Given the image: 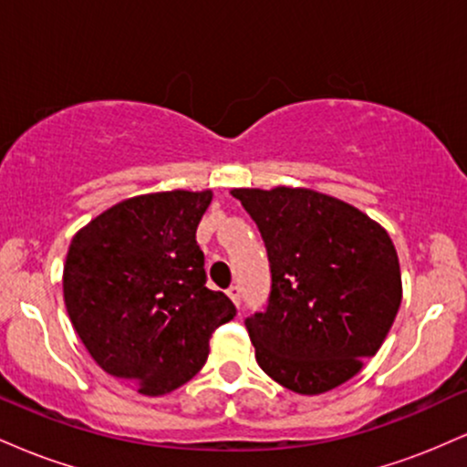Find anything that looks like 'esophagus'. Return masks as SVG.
<instances>
[{"mask_svg": "<svg viewBox=\"0 0 467 467\" xmlns=\"http://www.w3.org/2000/svg\"><path fill=\"white\" fill-rule=\"evenodd\" d=\"M226 294L230 296V301H233L239 307V305H241V289L237 285H230Z\"/></svg>", "mask_w": 467, "mask_h": 467, "instance_id": "1", "label": "esophagus"}]
</instances>
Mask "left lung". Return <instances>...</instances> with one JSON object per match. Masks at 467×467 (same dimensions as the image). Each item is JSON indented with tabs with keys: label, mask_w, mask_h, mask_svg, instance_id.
Returning <instances> with one entry per match:
<instances>
[{
	"label": "left lung",
	"mask_w": 467,
	"mask_h": 467,
	"mask_svg": "<svg viewBox=\"0 0 467 467\" xmlns=\"http://www.w3.org/2000/svg\"><path fill=\"white\" fill-rule=\"evenodd\" d=\"M270 261L264 312L245 318L259 367L294 393L340 387L382 347L401 303L398 252L379 223L309 189H234Z\"/></svg>",
	"instance_id": "left-lung-1"
}]
</instances>
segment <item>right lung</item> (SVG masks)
Masks as SVG:
<instances>
[{"label": "right lung", "instance_id": "obj_1", "mask_svg": "<svg viewBox=\"0 0 467 467\" xmlns=\"http://www.w3.org/2000/svg\"><path fill=\"white\" fill-rule=\"evenodd\" d=\"M211 191L125 200L74 234L63 298L85 349L142 395L180 389L203 367L208 340L237 316L206 287L195 233Z\"/></svg>", "mask_w": 467, "mask_h": 467}]
</instances>
